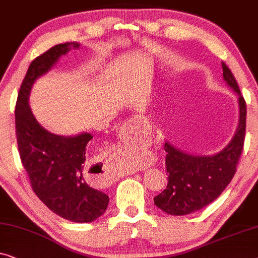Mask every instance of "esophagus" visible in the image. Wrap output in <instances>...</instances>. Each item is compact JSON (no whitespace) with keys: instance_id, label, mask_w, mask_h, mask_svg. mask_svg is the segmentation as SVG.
Returning <instances> with one entry per match:
<instances>
[{"instance_id":"34e87169","label":"esophagus","mask_w":258,"mask_h":258,"mask_svg":"<svg viewBox=\"0 0 258 258\" xmlns=\"http://www.w3.org/2000/svg\"><path fill=\"white\" fill-rule=\"evenodd\" d=\"M134 128H136V121L134 120H127L122 126V131L125 133L131 134L134 132ZM98 167H101L103 169V175H101V183L105 184H110L112 183V181L115 180V174L112 173L111 170V166H110V161L108 160H101L98 164Z\"/></svg>"}]
</instances>
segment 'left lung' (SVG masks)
<instances>
[{
	"label": "left lung",
	"instance_id": "8db88e82",
	"mask_svg": "<svg viewBox=\"0 0 258 258\" xmlns=\"http://www.w3.org/2000/svg\"><path fill=\"white\" fill-rule=\"evenodd\" d=\"M221 65L223 81L238 98L237 128L229 144L213 155L187 153L165 141L168 183L154 198V205L169 215H187L208 206L220 197L236 173L244 144L246 106L229 68L223 61Z\"/></svg>",
	"mask_w": 258,
	"mask_h": 258
}]
</instances>
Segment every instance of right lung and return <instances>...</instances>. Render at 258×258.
Instances as JSON below:
<instances>
[{
  "instance_id": "add662e5",
  "label": "right lung",
  "mask_w": 258,
  "mask_h": 258,
  "mask_svg": "<svg viewBox=\"0 0 258 258\" xmlns=\"http://www.w3.org/2000/svg\"><path fill=\"white\" fill-rule=\"evenodd\" d=\"M79 46L77 42L57 44L31 61L17 97L15 125L21 161L35 194L63 219L88 223L103 215L110 201L84 179L86 145L92 136L83 132L64 137L49 132L29 106L34 83L48 74L61 56Z\"/></svg>"
}]
</instances>
